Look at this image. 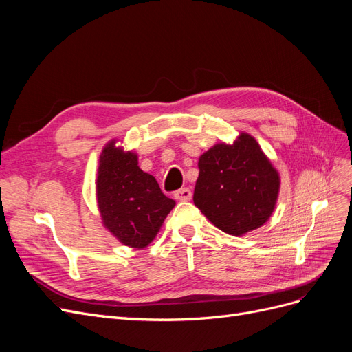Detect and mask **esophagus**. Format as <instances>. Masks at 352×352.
<instances>
[{
	"instance_id": "1",
	"label": "esophagus",
	"mask_w": 352,
	"mask_h": 352,
	"mask_svg": "<svg viewBox=\"0 0 352 352\" xmlns=\"http://www.w3.org/2000/svg\"><path fill=\"white\" fill-rule=\"evenodd\" d=\"M175 198H176L177 201H189L190 198H192V192H190L189 188H182V189L176 190V192H175Z\"/></svg>"
}]
</instances>
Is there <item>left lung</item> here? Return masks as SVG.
Returning <instances> with one entry per match:
<instances>
[{"instance_id":"obj_1","label":"left lung","mask_w":352,"mask_h":352,"mask_svg":"<svg viewBox=\"0 0 352 352\" xmlns=\"http://www.w3.org/2000/svg\"><path fill=\"white\" fill-rule=\"evenodd\" d=\"M194 204L228 235L242 236L269 220L280 177L258 142L241 133L232 145L216 144L199 157Z\"/></svg>"}]
</instances>
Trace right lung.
<instances>
[{
    "label": "right lung",
    "mask_w": 352,
    "mask_h": 352,
    "mask_svg": "<svg viewBox=\"0 0 352 352\" xmlns=\"http://www.w3.org/2000/svg\"><path fill=\"white\" fill-rule=\"evenodd\" d=\"M97 199L104 226L123 245L145 248L162 228L176 202L160 189L154 176L138 166V155L116 146H104L100 155Z\"/></svg>",
    "instance_id": "obj_1"
}]
</instances>
